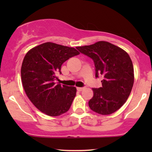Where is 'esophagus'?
Segmentation results:
<instances>
[{"mask_svg":"<svg viewBox=\"0 0 152 152\" xmlns=\"http://www.w3.org/2000/svg\"><path fill=\"white\" fill-rule=\"evenodd\" d=\"M84 89V88L83 87H77V90L78 91H83Z\"/></svg>","mask_w":152,"mask_h":152,"instance_id":"obj_1","label":"esophagus"}]
</instances>
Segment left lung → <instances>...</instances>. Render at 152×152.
I'll list each match as a JSON object with an SVG mask.
<instances>
[{
    "label": "left lung",
    "mask_w": 152,
    "mask_h": 152,
    "mask_svg": "<svg viewBox=\"0 0 152 152\" xmlns=\"http://www.w3.org/2000/svg\"><path fill=\"white\" fill-rule=\"evenodd\" d=\"M76 48L93 59L96 77L104 76L102 87L92 88L90 109L99 114H113L125 104L133 87L134 67L130 56L124 50L107 41Z\"/></svg>",
    "instance_id": "left-lung-1"
}]
</instances>
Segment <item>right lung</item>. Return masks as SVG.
Listing matches in <instances>:
<instances>
[{"label":"right lung","instance_id":"1","mask_svg":"<svg viewBox=\"0 0 152 152\" xmlns=\"http://www.w3.org/2000/svg\"><path fill=\"white\" fill-rule=\"evenodd\" d=\"M80 53L76 48L46 42L31 48L23 61V86L33 104L50 116H60L70 109L76 88L56 83V75L69 58Z\"/></svg>","mask_w":152,"mask_h":152}]
</instances>
